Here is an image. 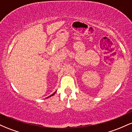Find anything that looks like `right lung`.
Listing matches in <instances>:
<instances>
[{"mask_svg": "<svg viewBox=\"0 0 132 132\" xmlns=\"http://www.w3.org/2000/svg\"><path fill=\"white\" fill-rule=\"evenodd\" d=\"M56 91H55V92H54V93L53 94H51V95H50V96H48V97H47V98H48V97H51V96H53V95H54V94H55V93H56Z\"/></svg>", "mask_w": 132, "mask_h": 132, "instance_id": "right-lung-1", "label": "right lung"}]
</instances>
